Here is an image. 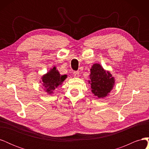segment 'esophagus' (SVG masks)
Returning a JSON list of instances; mask_svg holds the SVG:
<instances>
[{
	"instance_id": "34e87169",
	"label": "esophagus",
	"mask_w": 149,
	"mask_h": 149,
	"mask_svg": "<svg viewBox=\"0 0 149 149\" xmlns=\"http://www.w3.org/2000/svg\"><path fill=\"white\" fill-rule=\"evenodd\" d=\"M73 76H74V77H79V71H74L73 72Z\"/></svg>"
}]
</instances>
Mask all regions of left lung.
<instances>
[{"mask_svg": "<svg viewBox=\"0 0 149 149\" xmlns=\"http://www.w3.org/2000/svg\"><path fill=\"white\" fill-rule=\"evenodd\" d=\"M90 81L92 93L98 98L107 96L113 88L114 78L108 71H106L100 64H94L91 69Z\"/></svg>", "mask_w": 149, "mask_h": 149, "instance_id": "8db88e82", "label": "left lung"}]
</instances>
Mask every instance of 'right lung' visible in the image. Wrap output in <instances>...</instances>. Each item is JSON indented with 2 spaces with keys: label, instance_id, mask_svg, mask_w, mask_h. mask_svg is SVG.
I'll use <instances>...</instances> for the list:
<instances>
[{
  "label": "right lung",
  "instance_id": "obj_1",
  "mask_svg": "<svg viewBox=\"0 0 149 149\" xmlns=\"http://www.w3.org/2000/svg\"><path fill=\"white\" fill-rule=\"evenodd\" d=\"M66 78V75H61L56 69V67H54L42 78L43 86L47 93L52 94L56 88L61 85Z\"/></svg>",
  "mask_w": 149,
  "mask_h": 149
}]
</instances>
